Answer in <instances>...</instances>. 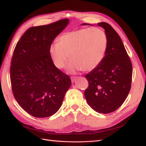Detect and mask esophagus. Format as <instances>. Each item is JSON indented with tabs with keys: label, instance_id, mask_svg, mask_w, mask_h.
<instances>
[{
	"label": "esophagus",
	"instance_id": "1",
	"mask_svg": "<svg viewBox=\"0 0 146 146\" xmlns=\"http://www.w3.org/2000/svg\"><path fill=\"white\" fill-rule=\"evenodd\" d=\"M77 77H71V78H70V79H71L72 83H74L75 82H76V80H77Z\"/></svg>",
	"mask_w": 146,
	"mask_h": 146
}]
</instances>
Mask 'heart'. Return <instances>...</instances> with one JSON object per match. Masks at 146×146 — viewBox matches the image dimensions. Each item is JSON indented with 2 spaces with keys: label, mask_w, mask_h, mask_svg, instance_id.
<instances>
[{
  "label": "heart",
  "mask_w": 146,
  "mask_h": 146,
  "mask_svg": "<svg viewBox=\"0 0 146 146\" xmlns=\"http://www.w3.org/2000/svg\"><path fill=\"white\" fill-rule=\"evenodd\" d=\"M108 46L107 35L97 27L84 28L62 34L48 47V54L57 68H64L69 58L68 72L89 71L102 61Z\"/></svg>",
  "instance_id": "heart-1"
}]
</instances>
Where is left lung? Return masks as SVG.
<instances>
[{"mask_svg":"<svg viewBox=\"0 0 146 146\" xmlns=\"http://www.w3.org/2000/svg\"><path fill=\"white\" fill-rule=\"evenodd\" d=\"M98 25L105 30L108 46L102 62L85 76L89 87L85 91V97L88 105L96 111L107 114L120 107L129 94L132 65L116 31L107 23Z\"/></svg>","mask_w":146,"mask_h":146,"instance_id":"8db88e82","label":"left lung"}]
</instances>
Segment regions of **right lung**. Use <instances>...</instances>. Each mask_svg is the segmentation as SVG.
I'll use <instances>...</instances> for the list:
<instances>
[{
	"label": "right lung",
	"instance_id": "1",
	"mask_svg": "<svg viewBox=\"0 0 146 146\" xmlns=\"http://www.w3.org/2000/svg\"><path fill=\"white\" fill-rule=\"evenodd\" d=\"M69 24L64 19L29 29L17 42L10 68L12 90L17 103L34 117L52 116L71 85L48 54L53 41Z\"/></svg>",
	"mask_w": 146,
	"mask_h": 146
}]
</instances>
